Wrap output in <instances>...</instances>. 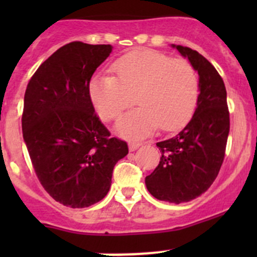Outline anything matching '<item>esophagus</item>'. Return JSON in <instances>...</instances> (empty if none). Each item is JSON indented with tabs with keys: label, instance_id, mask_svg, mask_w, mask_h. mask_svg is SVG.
Returning <instances> with one entry per match:
<instances>
[{
	"label": "esophagus",
	"instance_id": "obj_1",
	"mask_svg": "<svg viewBox=\"0 0 257 257\" xmlns=\"http://www.w3.org/2000/svg\"><path fill=\"white\" fill-rule=\"evenodd\" d=\"M139 147H141V143H138V142H129V150H131V152H134V150L138 149Z\"/></svg>",
	"mask_w": 257,
	"mask_h": 257
}]
</instances>
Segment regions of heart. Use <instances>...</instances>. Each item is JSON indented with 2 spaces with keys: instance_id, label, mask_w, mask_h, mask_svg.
<instances>
[{
  "instance_id": "heart-1",
  "label": "heart",
  "mask_w": 257,
  "mask_h": 257,
  "mask_svg": "<svg viewBox=\"0 0 257 257\" xmlns=\"http://www.w3.org/2000/svg\"><path fill=\"white\" fill-rule=\"evenodd\" d=\"M112 72L113 76L93 77L89 97L105 121L118 118L134 100L141 104L119 121L118 128L123 134L141 137L159 125L163 131H174L193 115L200 82L195 67L188 59L145 49L116 59Z\"/></svg>"
}]
</instances>
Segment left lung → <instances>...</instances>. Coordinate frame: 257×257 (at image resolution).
<instances>
[{"label":"left lung","mask_w":257,"mask_h":257,"mask_svg":"<svg viewBox=\"0 0 257 257\" xmlns=\"http://www.w3.org/2000/svg\"><path fill=\"white\" fill-rule=\"evenodd\" d=\"M195 67L200 82L195 113L185 128L158 142L162 157L145 184L154 198L188 203L205 193L220 172L230 131L226 88L215 67L199 52L174 46Z\"/></svg>","instance_id":"obj_1"}]
</instances>
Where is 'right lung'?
<instances>
[{
  "mask_svg": "<svg viewBox=\"0 0 257 257\" xmlns=\"http://www.w3.org/2000/svg\"><path fill=\"white\" fill-rule=\"evenodd\" d=\"M110 52V45L67 43L38 67L25 93L22 133L33 169L49 195L71 208L102 200L114 165L128 154L89 97L90 78Z\"/></svg>",
  "mask_w": 257,
  "mask_h": 257,
  "instance_id": "1",
  "label": "right lung"
}]
</instances>
